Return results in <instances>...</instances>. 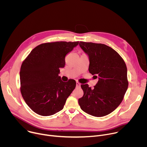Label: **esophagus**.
<instances>
[{"instance_id":"obj_1","label":"esophagus","mask_w":147,"mask_h":147,"mask_svg":"<svg viewBox=\"0 0 147 147\" xmlns=\"http://www.w3.org/2000/svg\"><path fill=\"white\" fill-rule=\"evenodd\" d=\"M80 86H81V84L79 82L76 81V87H80Z\"/></svg>"}]
</instances>
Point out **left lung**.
I'll list each match as a JSON object with an SVG mask.
<instances>
[{"mask_svg": "<svg viewBox=\"0 0 147 147\" xmlns=\"http://www.w3.org/2000/svg\"><path fill=\"white\" fill-rule=\"evenodd\" d=\"M79 45L89 56V72L98 77V81L93 89L88 84L81 85L84 95L78 103L89 115L106 116L119 106L127 90L126 65L116 51L106 45L82 41Z\"/></svg>", "mask_w": 147, "mask_h": 147, "instance_id": "left-lung-1", "label": "left lung"}]
</instances>
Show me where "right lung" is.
Masks as SVG:
<instances>
[{
	"instance_id": "obj_1",
	"label": "right lung",
	"mask_w": 147,
	"mask_h": 147,
	"mask_svg": "<svg viewBox=\"0 0 147 147\" xmlns=\"http://www.w3.org/2000/svg\"><path fill=\"white\" fill-rule=\"evenodd\" d=\"M79 41H58L42 44L32 50L23 61L20 72V91L27 105L35 113L52 115L64 107L74 90L72 79L62 81L59 68L64 67L65 56Z\"/></svg>"
}]
</instances>
